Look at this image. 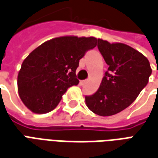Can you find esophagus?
Masks as SVG:
<instances>
[{
  "label": "esophagus",
  "mask_w": 158,
  "mask_h": 158,
  "mask_svg": "<svg viewBox=\"0 0 158 158\" xmlns=\"http://www.w3.org/2000/svg\"><path fill=\"white\" fill-rule=\"evenodd\" d=\"M86 83H87V80H81V81H80V84L83 85H85Z\"/></svg>",
  "instance_id": "34e87169"
}]
</instances>
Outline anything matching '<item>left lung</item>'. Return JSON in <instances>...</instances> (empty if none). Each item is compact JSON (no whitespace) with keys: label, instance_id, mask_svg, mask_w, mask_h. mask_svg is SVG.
Here are the masks:
<instances>
[{"label":"left lung","instance_id":"left-lung-1","mask_svg":"<svg viewBox=\"0 0 158 158\" xmlns=\"http://www.w3.org/2000/svg\"><path fill=\"white\" fill-rule=\"evenodd\" d=\"M97 41L108 69L97 91L85 96V102L97 115L112 116L134 102L147 85L152 69L148 59L129 45Z\"/></svg>","mask_w":158,"mask_h":158}]
</instances>
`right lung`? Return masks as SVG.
Masks as SVG:
<instances>
[{
  "label": "right lung",
  "instance_id": "obj_1",
  "mask_svg": "<svg viewBox=\"0 0 158 158\" xmlns=\"http://www.w3.org/2000/svg\"><path fill=\"white\" fill-rule=\"evenodd\" d=\"M96 42L95 37L63 36L35 49L23 62L18 76L23 104L40 114L56 108L68 88L79 84L75 73L79 60Z\"/></svg>",
  "mask_w": 158,
  "mask_h": 158
}]
</instances>
